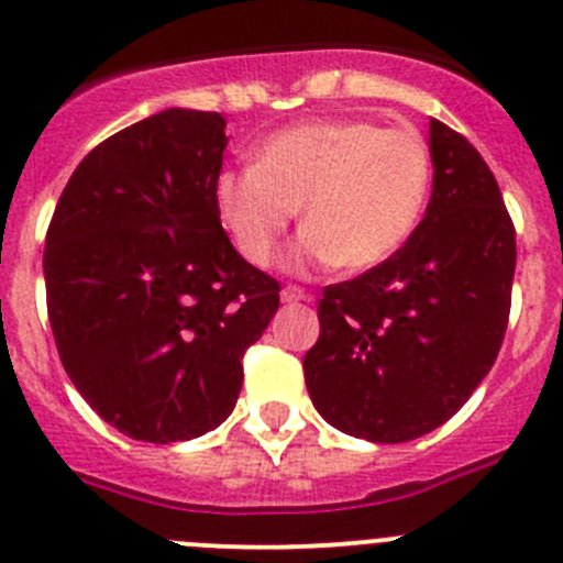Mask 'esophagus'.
Masks as SVG:
<instances>
[{"label": "esophagus", "instance_id": "34e87169", "mask_svg": "<svg viewBox=\"0 0 563 563\" xmlns=\"http://www.w3.org/2000/svg\"><path fill=\"white\" fill-rule=\"evenodd\" d=\"M280 299L283 302H310V294L305 291V288H299V286H286L280 291Z\"/></svg>", "mask_w": 563, "mask_h": 563}]
</instances>
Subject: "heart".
Wrapping results in <instances>:
<instances>
[{"instance_id": "obj_1", "label": "heart", "mask_w": 563, "mask_h": 563, "mask_svg": "<svg viewBox=\"0 0 563 563\" xmlns=\"http://www.w3.org/2000/svg\"><path fill=\"white\" fill-rule=\"evenodd\" d=\"M433 187L430 150L411 130L367 119H321L269 135L258 163L214 179V207L240 255L253 266L275 258L302 207L305 231L288 266L371 269L417 231Z\"/></svg>"}]
</instances>
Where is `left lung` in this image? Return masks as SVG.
<instances>
[{"instance_id": "left-lung-1", "label": "left lung", "mask_w": 563, "mask_h": 563, "mask_svg": "<svg viewBox=\"0 0 563 563\" xmlns=\"http://www.w3.org/2000/svg\"><path fill=\"white\" fill-rule=\"evenodd\" d=\"M433 196L408 242L323 288L305 354L310 400L332 428L400 444L441 428L490 373L512 305L515 225L465 135L430 119Z\"/></svg>"}]
</instances>
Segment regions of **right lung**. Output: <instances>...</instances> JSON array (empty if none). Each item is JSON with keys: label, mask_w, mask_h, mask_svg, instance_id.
I'll return each mask as SVG.
<instances>
[{"label": "right lung", "mask_w": 563, "mask_h": 563, "mask_svg": "<svg viewBox=\"0 0 563 563\" xmlns=\"http://www.w3.org/2000/svg\"><path fill=\"white\" fill-rule=\"evenodd\" d=\"M225 119L166 108L95 146L45 234L48 321L67 376L119 433L190 441L225 422L280 283L223 231Z\"/></svg>", "instance_id": "add662e5"}]
</instances>
